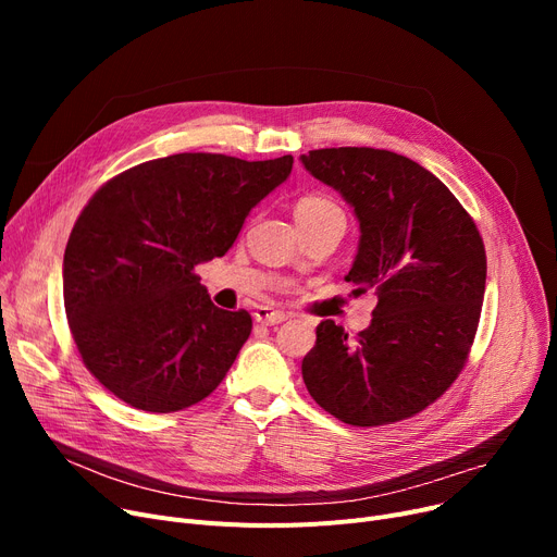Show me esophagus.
<instances>
[{"instance_id": "34e87169", "label": "esophagus", "mask_w": 557, "mask_h": 557, "mask_svg": "<svg viewBox=\"0 0 557 557\" xmlns=\"http://www.w3.org/2000/svg\"><path fill=\"white\" fill-rule=\"evenodd\" d=\"M286 318L288 315L284 311H277L273 307H257L255 309V320L261 325H280V323H284Z\"/></svg>"}]
</instances>
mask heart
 <instances>
[{
	"mask_svg": "<svg viewBox=\"0 0 557 557\" xmlns=\"http://www.w3.org/2000/svg\"><path fill=\"white\" fill-rule=\"evenodd\" d=\"M294 214H296L298 225H307V223H315V221H323L330 216H343V210L330 196L309 194L296 202Z\"/></svg>",
	"mask_w": 557,
	"mask_h": 557,
	"instance_id": "heart-1",
	"label": "heart"
}]
</instances>
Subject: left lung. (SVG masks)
Wrapping results in <instances>:
<instances>
[{
  "label": "left lung",
  "mask_w": 557,
  "mask_h": 557,
  "mask_svg": "<svg viewBox=\"0 0 557 557\" xmlns=\"http://www.w3.org/2000/svg\"><path fill=\"white\" fill-rule=\"evenodd\" d=\"M300 160L355 210L361 237L345 280L376 296L357 341L334 320L315 327L305 386L345 424L411 418L454 384L474 343L487 271L476 223L431 171L393 151L341 146Z\"/></svg>",
  "instance_id": "8db88e82"
}]
</instances>
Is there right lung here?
<instances>
[{"label": "right lung", "mask_w": 557, "mask_h": 557, "mask_svg": "<svg viewBox=\"0 0 557 557\" xmlns=\"http://www.w3.org/2000/svg\"><path fill=\"white\" fill-rule=\"evenodd\" d=\"M294 158L178 153L108 181L74 223L63 298L85 368L128 406L173 413L208 397L252 330L194 269L223 257Z\"/></svg>", "instance_id": "add662e5"}]
</instances>
